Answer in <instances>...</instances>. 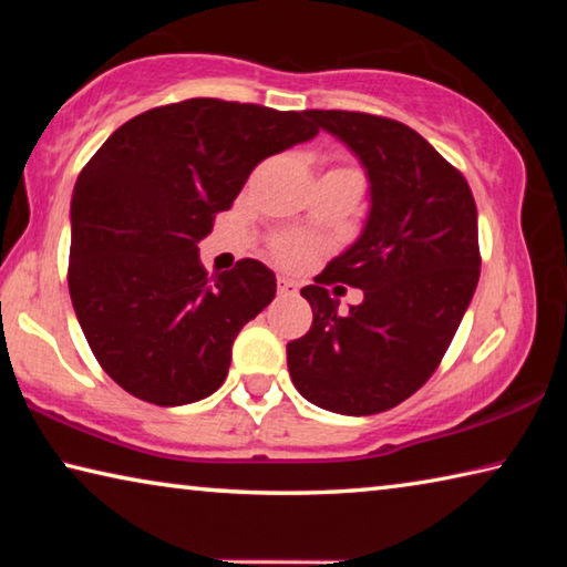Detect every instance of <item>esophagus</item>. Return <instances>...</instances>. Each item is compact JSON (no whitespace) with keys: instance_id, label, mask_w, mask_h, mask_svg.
I'll list each match as a JSON object with an SVG mask.
<instances>
[{"instance_id":"34e87169","label":"esophagus","mask_w":567,"mask_h":567,"mask_svg":"<svg viewBox=\"0 0 567 567\" xmlns=\"http://www.w3.org/2000/svg\"><path fill=\"white\" fill-rule=\"evenodd\" d=\"M277 292L282 297H295L300 292V287H297V282L290 280V277H280V280H277Z\"/></svg>"}]
</instances>
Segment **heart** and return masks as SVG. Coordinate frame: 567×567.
<instances>
[{
    "mask_svg": "<svg viewBox=\"0 0 567 567\" xmlns=\"http://www.w3.org/2000/svg\"><path fill=\"white\" fill-rule=\"evenodd\" d=\"M275 252L282 262L297 265V262H305L307 257H310L312 247H310V243H305V239H300V237H290V239H282V243L277 245Z\"/></svg>",
    "mask_w": 567,
    "mask_h": 567,
    "instance_id": "1",
    "label": "heart"
}]
</instances>
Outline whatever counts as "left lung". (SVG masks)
<instances>
[{
    "label": "left lung",
    "mask_w": 567,
    "mask_h": 567,
    "mask_svg": "<svg viewBox=\"0 0 567 567\" xmlns=\"http://www.w3.org/2000/svg\"><path fill=\"white\" fill-rule=\"evenodd\" d=\"M342 140L370 179L358 243L300 290L312 328L287 344L297 392L340 415L400 405L437 370L480 277L477 207L463 172L415 130L364 112L310 110ZM360 286L350 313L327 285Z\"/></svg>",
    "instance_id": "obj_1"
}]
</instances>
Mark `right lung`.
Masks as SVG:
<instances>
[{
	"label": "right lung",
	"instance_id": "right-lung-1",
	"mask_svg": "<svg viewBox=\"0 0 567 567\" xmlns=\"http://www.w3.org/2000/svg\"><path fill=\"white\" fill-rule=\"evenodd\" d=\"M320 132L307 112L195 97L124 122L72 195L70 282L102 370L159 408L223 385L233 342L272 302V270L239 260L207 275L199 239L265 157Z\"/></svg>",
	"mask_w": 567,
	"mask_h": 567
}]
</instances>
